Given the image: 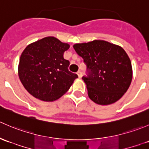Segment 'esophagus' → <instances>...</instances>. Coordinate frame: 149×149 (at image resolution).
Segmentation results:
<instances>
[{
    "mask_svg": "<svg viewBox=\"0 0 149 149\" xmlns=\"http://www.w3.org/2000/svg\"><path fill=\"white\" fill-rule=\"evenodd\" d=\"M77 74L78 76H79V78H80V79L82 77V73L81 71H78Z\"/></svg>",
    "mask_w": 149,
    "mask_h": 149,
    "instance_id": "34e87169",
    "label": "esophagus"
}]
</instances>
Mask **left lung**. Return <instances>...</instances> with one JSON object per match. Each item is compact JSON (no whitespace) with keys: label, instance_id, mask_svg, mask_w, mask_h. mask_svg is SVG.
Returning a JSON list of instances; mask_svg holds the SVG:
<instances>
[{"label":"left lung","instance_id":"1","mask_svg":"<svg viewBox=\"0 0 149 149\" xmlns=\"http://www.w3.org/2000/svg\"><path fill=\"white\" fill-rule=\"evenodd\" d=\"M73 48L84 59L88 97L95 103L108 105L124 95L131 83L133 69L128 55L121 47L104 40L79 43Z\"/></svg>","mask_w":149,"mask_h":149}]
</instances>
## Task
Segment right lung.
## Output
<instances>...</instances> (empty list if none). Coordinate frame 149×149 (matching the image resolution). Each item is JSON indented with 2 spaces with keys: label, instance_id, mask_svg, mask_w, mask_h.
<instances>
[{
  "label": "right lung",
  "instance_id": "right-lung-1",
  "mask_svg": "<svg viewBox=\"0 0 149 149\" xmlns=\"http://www.w3.org/2000/svg\"><path fill=\"white\" fill-rule=\"evenodd\" d=\"M70 45L54 37L29 45L19 59L18 73L21 82L31 95L45 102L58 100L65 94L76 73L68 70L70 62L64 52Z\"/></svg>",
  "mask_w": 149,
  "mask_h": 149
}]
</instances>
